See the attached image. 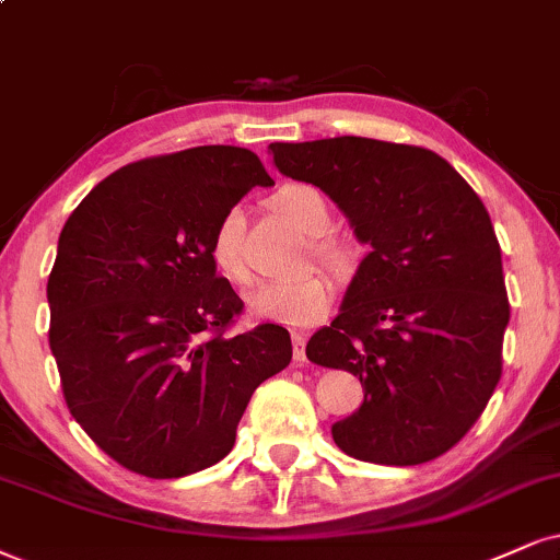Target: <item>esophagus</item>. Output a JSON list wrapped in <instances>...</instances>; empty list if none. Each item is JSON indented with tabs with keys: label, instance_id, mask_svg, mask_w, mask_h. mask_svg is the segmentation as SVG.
<instances>
[{
	"label": "esophagus",
	"instance_id": "1",
	"mask_svg": "<svg viewBox=\"0 0 560 560\" xmlns=\"http://www.w3.org/2000/svg\"><path fill=\"white\" fill-rule=\"evenodd\" d=\"M293 355L299 363L306 361V335L303 332H293Z\"/></svg>",
	"mask_w": 560,
	"mask_h": 560
}]
</instances>
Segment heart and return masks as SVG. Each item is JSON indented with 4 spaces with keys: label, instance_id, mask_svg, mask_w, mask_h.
I'll return each instance as SVG.
<instances>
[{
    "label": "heart",
    "instance_id": "obj_1",
    "mask_svg": "<svg viewBox=\"0 0 560 560\" xmlns=\"http://www.w3.org/2000/svg\"><path fill=\"white\" fill-rule=\"evenodd\" d=\"M269 207L285 218L301 233L312 236V254L324 267L337 275L350 272L355 265V248L350 241L324 233L332 220L327 197L312 184H288L269 197ZM244 215L241 210H228L218 220L210 238V265L215 267L220 278L231 285H246L248 269L244 261ZM332 282L319 272H308L291 282H265L248 293V312L259 319L293 324V327H312L327 316L332 306Z\"/></svg>",
    "mask_w": 560,
    "mask_h": 560
}]
</instances>
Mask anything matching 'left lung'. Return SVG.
Segmentation results:
<instances>
[{
  "label": "left lung",
  "instance_id": "obj_1",
  "mask_svg": "<svg viewBox=\"0 0 560 560\" xmlns=\"http://www.w3.org/2000/svg\"><path fill=\"white\" fill-rule=\"evenodd\" d=\"M280 174L319 186L371 244L308 361L361 378L335 444L374 465L441 457L501 378L509 299L501 246L472 186L433 150L332 137L272 142Z\"/></svg>",
  "mask_w": 560,
  "mask_h": 560
}]
</instances>
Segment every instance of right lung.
I'll return each instance as SVG.
<instances>
[{
	"label": "right lung",
	"mask_w": 560,
	"mask_h": 560,
	"mask_svg": "<svg viewBox=\"0 0 560 560\" xmlns=\"http://www.w3.org/2000/svg\"><path fill=\"white\" fill-rule=\"evenodd\" d=\"M272 184L252 150L202 144L124 165L61 228L48 345L72 418L127 470L215 465L254 389L291 363L280 324L228 335L244 301L207 254L218 220Z\"/></svg>",
	"instance_id": "right-lung-1"
}]
</instances>
